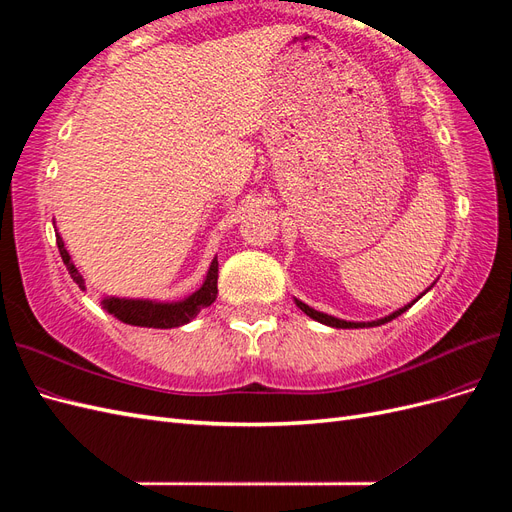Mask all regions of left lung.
<instances>
[{"label": "left lung", "mask_w": 512, "mask_h": 512, "mask_svg": "<svg viewBox=\"0 0 512 512\" xmlns=\"http://www.w3.org/2000/svg\"><path fill=\"white\" fill-rule=\"evenodd\" d=\"M429 290V288H427ZM425 294V292H423ZM421 299V297H418ZM416 301V299H414ZM414 301L410 303V305H404L401 309H397V312H393L391 316H384V318H380V320H374V322H348V320H339V318H333V316H329V314H322V312H316V309H312L309 305H305L303 301H299V299H294V303H297L303 312L309 316V318H314V320H318V322H322V324H329V327H335V329H363V327H380V324H384V322H391L393 318H397V316H401L406 312V309H410L412 305H414Z\"/></svg>", "instance_id": "left-lung-1"}]
</instances>
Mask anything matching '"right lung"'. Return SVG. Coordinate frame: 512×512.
Wrapping results in <instances>:
<instances>
[{
  "label": "right lung",
  "mask_w": 512,
  "mask_h": 512,
  "mask_svg": "<svg viewBox=\"0 0 512 512\" xmlns=\"http://www.w3.org/2000/svg\"><path fill=\"white\" fill-rule=\"evenodd\" d=\"M57 247L61 260L70 273L72 280L85 290L83 275L74 267L70 254L66 252L64 241L57 235ZM215 297H218V260L213 258L209 273L205 277L203 286H200L188 299L175 301V303H158V301H145V299H119V297H106L102 307L108 314H113L121 322L134 324V327H149V329H175L181 324H188L192 318L198 316L203 307H209Z\"/></svg>",
  "instance_id": "right-lung-1"
}]
</instances>
